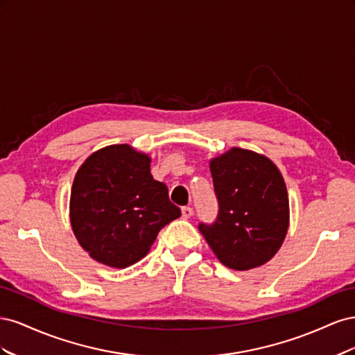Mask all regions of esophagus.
<instances>
[{
	"instance_id": "obj_1",
	"label": "esophagus",
	"mask_w": 355,
	"mask_h": 355,
	"mask_svg": "<svg viewBox=\"0 0 355 355\" xmlns=\"http://www.w3.org/2000/svg\"><path fill=\"white\" fill-rule=\"evenodd\" d=\"M192 214H194V210H192V207H189V206L182 207V216H184L185 219H189Z\"/></svg>"
}]
</instances>
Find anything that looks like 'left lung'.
<instances>
[{
  "mask_svg": "<svg viewBox=\"0 0 355 355\" xmlns=\"http://www.w3.org/2000/svg\"><path fill=\"white\" fill-rule=\"evenodd\" d=\"M210 173L219 213L211 225L200 223L198 228L219 262L245 271L271 261L290 220L280 170L262 154L231 148L210 159Z\"/></svg>",
  "mask_w": 355,
  "mask_h": 355,
  "instance_id": "8db88e82",
  "label": "left lung"
}]
</instances>
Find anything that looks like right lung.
I'll return each mask as SVG.
<instances>
[{
	"label": "right lung",
	"mask_w": 355,
	"mask_h": 355,
	"mask_svg": "<svg viewBox=\"0 0 355 355\" xmlns=\"http://www.w3.org/2000/svg\"><path fill=\"white\" fill-rule=\"evenodd\" d=\"M179 216L167 187L151 175V157L130 145L99 149L75 175L71 227L96 262L118 270L139 262L161 228Z\"/></svg>",
	"instance_id": "obj_1"
}]
</instances>
